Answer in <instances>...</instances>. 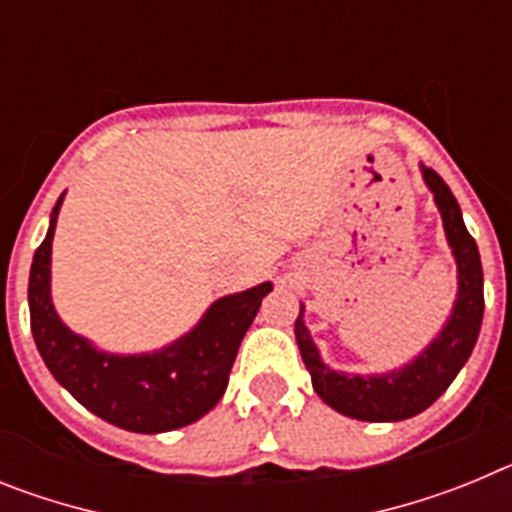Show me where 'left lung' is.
Listing matches in <instances>:
<instances>
[{
  "instance_id": "8db88e82",
  "label": "left lung",
  "mask_w": 512,
  "mask_h": 512,
  "mask_svg": "<svg viewBox=\"0 0 512 512\" xmlns=\"http://www.w3.org/2000/svg\"><path fill=\"white\" fill-rule=\"evenodd\" d=\"M423 176L433 189L443 228L459 264V300L441 336L400 372L382 374V377H356V374L348 377L333 372L320 361L318 348L310 341V333L302 323V310L295 320L297 346L312 377V387L320 400L348 418L387 423V420H405L423 413L449 390V384L454 382L461 366L467 364L477 343L479 325L485 315V287H482V261H479L477 243L461 220L459 202L446 182L428 166H423Z\"/></svg>"
}]
</instances>
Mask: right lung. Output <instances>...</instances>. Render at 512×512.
<instances>
[{
  "instance_id": "add662e5",
  "label": "right lung",
  "mask_w": 512,
  "mask_h": 512,
  "mask_svg": "<svg viewBox=\"0 0 512 512\" xmlns=\"http://www.w3.org/2000/svg\"><path fill=\"white\" fill-rule=\"evenodd\" d=\"M58 207L61 200L33 256L27 287L30 328L45 366L84 408L125 431L164 433L202 418L223 397L238 346L271 284L217 300L187 338L161 354H102L74 336L51 305V241Z\"/></svg>"
}]
</instances>
